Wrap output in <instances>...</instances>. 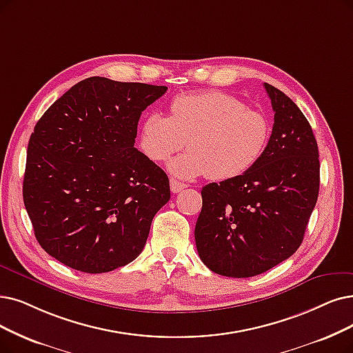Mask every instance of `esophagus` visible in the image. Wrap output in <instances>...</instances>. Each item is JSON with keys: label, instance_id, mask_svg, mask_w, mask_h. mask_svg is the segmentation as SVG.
<instances>
[{"label": "esophagus", "instance_id": "esophagus-1", "mask_svg": "<svg viewBox=\"0 0 353 353\" xmlns=\"http://www.w3.org/2000/svg\"><path fill=\"white\" fill-rule=\"evenodd\" d=\"M188 185L187 184H184V182H179V181H176V179H171V190H172V192H181L182 190L184 188H187Z\"/></svg>", "mask_w": 353, "mask_h": 353}]
</instances>
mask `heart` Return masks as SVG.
Masks as SVG:
<instances>
[{
	"label": "heart",
	"mask_w": 353,
	"mask_h": 353,
	"mask_svg": "<svg viewBox=\"0 0 353 353\" xmlns=\"http://www.w3.org/2000/svg\"><path fill=\"white\" fill-rule=\"evenodd\" d=\"M169 110V117L150 112L140 123L139 148L162 162L187 145V153L168 163L178 178L234 179L261 159L270 140V123L262 112L220 91L178 95Z\"/></svg>",
	"instance_id": "b5f03b06"
}]
</instances>
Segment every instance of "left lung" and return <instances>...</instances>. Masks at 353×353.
<instances>
[{
	"label": "left lung",
	"mask_w": 353,
	"mask_h": 353,
	"mask_svg": "<svg viewBox=\"0 0 353 353\" xmlns=\"http://www.w3.org/2000/svg\"><path fill=\"white\" fill-rule=\"evenodd\" d=\"M263 87L275 114L261 159L243 175L201 190L195 245L204 265L223 276H255L288 259L303 242L319 196L312 125L290 97Z\"/></svg>",
	"instance_id": "8db88e82"
}]
</instances>
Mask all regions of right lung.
<instances>
[{
	"label": "right lung",
	"instance_id": "right-lung-1",
	"mask_svg": "<svg viewBox=\"0 0 353 353\" xmlns=\"http://www.w3.org/2000/svg\"><path fill=\"white\" fill-rule=\"evenodd\" d=\"M168 87L83 79L34 125L23 200L39 245L87 274L114 271L143 250L171 199L168 175L134 148L142 111Z\"/></svg>",
	"mask_w": 353,
	"mask_h": 353
}]
</instances>
